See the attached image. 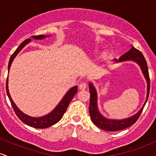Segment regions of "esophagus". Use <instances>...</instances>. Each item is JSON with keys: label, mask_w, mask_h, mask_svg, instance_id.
Masks as SVG:
<instances>
[{"label": "esophagus", "mask_w": 156, "mask_h": 156, "mask_svg": "<svg viewBox=\"0 0 156 156\" xmlns=\"http://www.w3.org/2000/svg\"><path fill=\"white\" fill-rule=\"evenodd\" d=\"M87 85L86 82H82V83H80L79 84V89L80 90H84V89H87Z\"/></svg>", "instance_id": "obj_1"}]
</instances>
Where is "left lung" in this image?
<instances>
[{
    "label": "left lung",
    "instance_id": "8db88e82",
    "mask_svg": "<svg viewBox=\"0 0 156 156\" xmlns=\"http://www.w3.org/2000/svg\"><path fill=\"white\" fill-rule=\"evenodd\" d=\"M132 60L136 62L139 64L141 67V70H142L143 74L145 77L147 83V99L145 103H144L142 108L139 111L137 114L133 115V117L127 118V119H122V120H117V119H108L106 118L103 117L101 115V113L99 112L98 108V105H97V92L94 87H93L92 83H89V93H90V101H89V114H90L91 119L94 125L98 126V128L101 129L107 130V131H116V130H121L128 127L131 126L133 125L137 119H139L141 113L142 112L143 108L145 105L147 101L148 96L150 93V76L149 72H148V67L147 62L144 58V55L141 53L139 50L136 49L133 46L130 48V51L123 54L119 60L114 59L116 62H124V61Z\"/></svg>",
    "mask_w": 156,
    "mask_h": 156
}]
</instances>
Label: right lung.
<instances>
[{
	"label": "right lung",
	"instance_id": "1",
	"mask_svg": "<svg viewBox=\"0 0 156 156\" xmlns=\"http://www.w3.org/2000/svg\"><path fill=\"white\" fill-rule=\"evenodd\" d=\"M32 37L36 39H42L44 38V37H46V36L37 35L33 36ZM31 40V39H27L25 41H23L22 43L20 44L19 47L17 48V50L15 51V53L12 55L8 65L9 70L11 64H12V62H13V59L15 58V57L17 55V53L23 49V48L24 47L26 44H28ZM6 89L7 95L9 97V99L10 103L12 105V108H13L14 111H15L16 115H17L19 119H20L23 122H24L25 124H26L27 125H29V126L33 127V128H47L58 122L62 119V117H63L64 114L65 113L66 110H67L69 103L72 101V99L73 98V97L75 96V94H76L77 92H78V87H77V86L73 87V88H71L69 91H68L67 94L64 95L63 99L62 100V101L58 103V105L55 107V108L53 111V112L42 117H30V116L26 115L24 113L21 112V111L16 106L14 101H12L8 89V77H7L6 79Z\"/></svg>",
	"mask_w": 156,
	"mask_h": 156
}]
</instances>
